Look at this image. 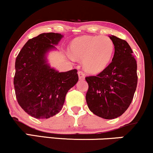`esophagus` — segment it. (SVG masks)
<instances>
[{
	"instance_id": "esophagus-1",
	"label": "esophagus",
	"mask_w": 153,
	"mask_h": 153,
	"mask_svg": "<svg viewBox=\"0 0 153 153\" xmlns=\"http://www.w3.org/2000/svg\"><path fill=\"white\" fill-rule=\"evenodd\" d=\"M78 77H79V79H80V80H83V79H85V73H83V72H82V71H78Z\"/></svg>"
}]
</instances>
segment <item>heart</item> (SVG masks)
I'll use <instances>...</instances> for the list:
<instances>
[{"label": "heart", "mask_w": 153, "mask_h": 153, "mask_svg": "<svg viewBox=\"0 0 153 153\" xmlns=\"http://www.w3.org/2000/svg\"><path fill=\"white\" fill-rule=\"evenodd\" d=\"M72 54L69 57L83 59L85 69L90 73L102 71L109 64L114 51V44L106 36H84L76 39L71 45Z\"/></svg>", "instance_id": "1"}]
</instances>
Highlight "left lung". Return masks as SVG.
I'll use <instances>...</instances> for the list:
<instances>
[{"label": "left lung", "mask_w": 153, "mask_h": 153, "mask_svg": "<svg viewBox=\"0 0 153 153\" xmlns=\"http://www.w3.org/2000/svg\"><path fill=\"white\" fill-rule=\"evenodd\" d=\"M109 37L114 44L111 62L99 74L85 78L88 106L95 115L106 119L117 118L127 111L137 85V66L130 46L114 35Z\"/></svg>", "instance_id": "obj_1"}]
</instances>
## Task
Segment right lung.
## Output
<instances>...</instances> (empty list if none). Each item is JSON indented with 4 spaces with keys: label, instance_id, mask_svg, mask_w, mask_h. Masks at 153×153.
<instances>
[{
    "label": "right lung",
    "instance_id": "right-lung-1",
    "mask_svg": "<svg viewBox=\"0 0 153 153\" xmlns=\"http://www.w3.org/2000/svg\"><path fill=\"white\" fill-rule=\"evenodd\" d=\"M62 37L57 33H42L29 39L16 59V97L24 111L34 118L48 119L59 113L67 93L78 80L76 69L59 73L47 62V53Z\"/></svg>",
    "mask_w": 153,
    "mask_h": 153
}]
</instances>
